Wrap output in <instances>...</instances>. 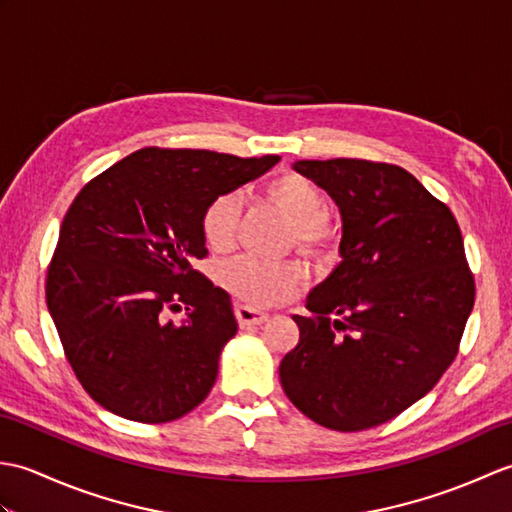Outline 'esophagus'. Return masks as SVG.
Listing matches in <instances>:
<instances>
[{
	"label": "esophagus",
	"mask_w": 512,
	"mask_h": 512,
	"mask_svg": "<svg viewBox=\"0 0 512 512\" xmlns=\"http://www.w3.org/2000/svg\"><path fill=\"white\" fill-rule=\"evenodd\" d=\"M235 317H237V321H239V325H242V328H250V325H262L268 319V314L262 312V310L244 306V303H237Z\"/></svg>",
	"instance_id": "34e87169"
}]
</instances>
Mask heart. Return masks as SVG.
<instances>
[{"label": "heart", "instance_id": "1", "mask_svg": "<svg viewBox=\"0 0 512 512\" xmlns=\"http://www.w3.org/2000/svg\"><path fill=\"white\" fill-rule=\"evenodd\" d=\"M268 195L286 211L295 224L297 244L308 253H321L332 239L328 200L323 191L299 173H284L268 184ZM242 200L237 193L217 195L202 213V233L213 250H228L235 244ZM306 279V268L295 259H270L242 255L224 266V284L248 306L266 308L286 301Z\"/></svg>", "mask_w": 512, "mask_h": 512}]
</instances>
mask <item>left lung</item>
Returning a JSON list of instances; mask_svg holds the SVG:
<instances>
[{"instance_id":"obj_1","label":"left lung","mask_w":512,"mask_h":512,"mask_svg":"<svg viewBox=\"0 0 512 512\" xmlns=\"http://www.w3.org/2000/svg\"><path fill=\"white\" fill-rule=\"evenodd\" d=\"M339 206L341 264L295 314L279 365L303 416L334 431L378 427L433 389L458 354L475 284L460 226L409 171L356 158L297 160Z\"/></svg>"}]
</instances>
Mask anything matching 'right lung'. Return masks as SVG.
Masks as SVG:
<instances>
[{"mask_svg":"<svg viewBox=\"0 0 512 512\" xmlns=\"http://www.w3.org/2000/svg\"><path fill=\"white\" fill-rule=\"evenodd\" d=\"M279 156L145 147L90 180L63 217L46 301L83 389L136 422H171L209 396L237 332L228 292L198 270L202 213ZM188 306L182 324L165 309Z\"/></svg>","mask_w":512,"mask_h":512,"instance_id":"1","label":"right lung"}]
</instances>
